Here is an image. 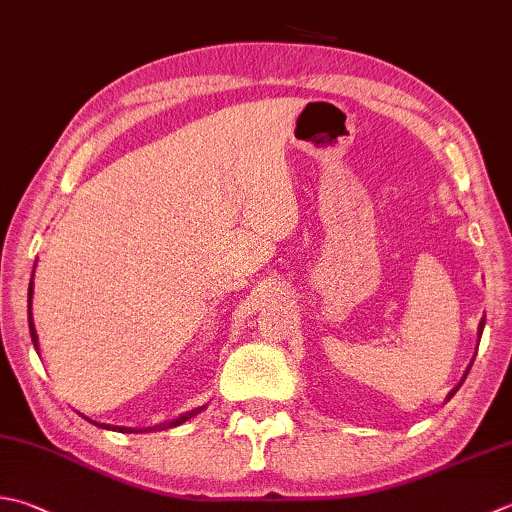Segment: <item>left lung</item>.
<instances>
[{"label":"left lung","mask_w":512,"mask_h":512,"mask_svg":"<svg viewBox=\"0 0 512 512\" xmlns=\"http://www.w3.org/2000/svg\"><path fill=\"white\" fill-rule=\"evenodd\" d=\"M484 323H486V318H481V323H479V336H481V332H484ZM459 385H461V383H459ZM459 385H457V388H459ZM457 388L450 392V397H452V394H455V392H457ZM450 397H448V399H450Z\"/></svg>","instance_id":"left-lung-1"}]
</instances>
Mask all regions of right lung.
Here are the masks:
<instances>
[{"label":"right lung","instance_id":"obj_1","mask_svg":"<svg viewBox=\"0 0 512 512\" xmlns=\"http://www.w3.org/2000/svg\"><path fill=\"white\" fill-rule=\"evenodd\" d=\"M31 298H33V281H31V289H28V303H31ZM28 327H31V339H33V343H35V347H37V334H35V325H33V314H31V305H28ZM198 410H194V412H187V414H182V417H178L176 421H171V423H162V426H156V428H144V430H167V428H173V426H180V423H185L187 419H191L194 417ZM118 428V426H115ZM120 432H124V428H120ZM127 432H133V430H127ZM136 432H142V430H136Z\"/></svg>","mask_w":512,"mask_h":512}]
</instances>
